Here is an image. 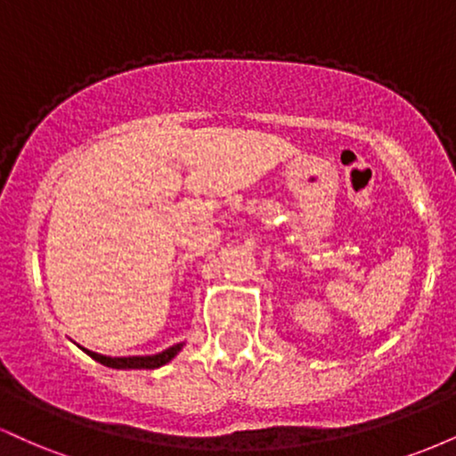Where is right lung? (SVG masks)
<instances>
[{
  "instance_id": "right-lung-1",
  "label": "right lung",
  "mask_w": 456,
  "mask_h": 456,
  "mask_svg": "<svg viewBox=\"0 0 456 456\" xmlns=\"http://www.w3.org/2000/svg\"><path fill=\"white\" fill-rule=\"evenodd\" d=\"M182 349L180 345H174V347L165 349L162 354L156 355H133V358H109V355H101L96 352H90V349H83L87 355H92L96 362L104 366H111V369H159V366L167 364L171 358H175V354Z\"/></svg>"
}]
</instances>
